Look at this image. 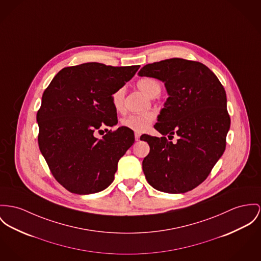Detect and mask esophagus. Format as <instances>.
<instances>
[{"mask_svg": "<svg viewBox=\"0 0 261 261\" xmlns=\"http://www.w3.org/2000/svg\"><path fill=\"white\" fill-rule=\"evenodd\" d=\"M140 133H135V140L139 141L140 140Z\"/></svg>", "mask_w": 261, "mask_h": 261, "instance_id": "1", "label": "esophagus"}]
</instances>
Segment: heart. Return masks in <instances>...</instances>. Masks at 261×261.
Instances as JSON below:
<instances>
[{"mask_svg":"<svg viewBox=\"0 0 261 261\" xmlns=\"http://www.w3.org/2000/svg\"><path fill=\"white\" fill-rule=\"evenodd\" d=\"M137 86L141 90L150 97H155L161 92L160 82L152 77H142L137 81ZM125 88L119 87L111 94V103L116 112H121L124 107ZM156 114L153 111H146L142 113L130 114L121 120V125L134 132L143 133L146 132L153 121L155 120Z\"/></svg>","mask_w":261,"mask_h":261,"instance_id":"b5f03b06","label":"heart"}]
</instances>
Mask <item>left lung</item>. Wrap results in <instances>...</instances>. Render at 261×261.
Returning <instances> with one entry per match:
<instances>
[{"label":"left lung","instance_id":"1","mask_svg":"<svg viewBox=\"0 0 261 261\" xmlns=\"http://www.w3.org/2000/svg\"><path fill=\"white\" fill-rule=\"evenodd\" d=\"M138 75L165 82L169 94L154 125L163 137H140L150 146L142 163L147 181L164 193L192 191L207 178L225 150L230 126L225 90L207 66L194 60L149 63ZM175 134L179 138L173 143L169 140Z\"/></svg>","mask_w":261,"mask_h":261}]
</instances>
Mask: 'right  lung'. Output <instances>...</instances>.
Returning a JSON list of instances; mask_svg holds the SVG:
<instances>
[{
  "label": "right lung",
  "instance_id": "add662e5",
  "mask_svg": "<svg viewBox=\"0 0 261 261\" xmlns=\"http://www.w3.org/2000/svg\"><path fill=\"white\" fill-rule=\"evenodd\" d=\"M140 65L99 62L64 67L45 88L37 113L39 147L60 185L77 195L94 194L114 180L117 164L133 145L134 132L119 127L111 94L130 81Z\"/></svg>",
  "mask_w": 261,
  "mask_h": 261
}]
</instances>
